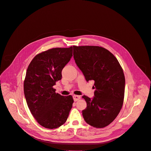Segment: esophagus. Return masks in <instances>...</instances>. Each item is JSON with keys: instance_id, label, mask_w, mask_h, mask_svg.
I'll use <instances>...</instances> for the list:
<instances>
[{"instance_id": "34e87169", "label": "esophagus", "mask_w": 151, "mask_h": 151, "mask_svg": "<svg viewBox=\"0 0 151 151\" xmlns=\"http://www.w3.org/2000/svg\"><path fill=\"white\" fill-rule=\"evenodd\" d=\"M73 98H74V100L75 101H77L81 99V96L78 95H74L73 96Z\"/></svg>"}]
</instances>
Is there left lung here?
Listing matches in <instances>:
<instances>
[{
  "label": "left lung",
  "instance_id": "obj_1",
  "mask_svg": "<svg viewBox=\"0 0 151 151\" xmlns=\"http://www.w3.org/2000/svg\"><path fill=\"white\" fill-rule=\"evenodd\" d=\"M74 58L87 81H94V97L83 96L87 107L84 120L95 128H104L115 119L123 106L125 79L116 58L101 47L73 46Z\"/></svg>",
  "mask_w": 151,
  "mask_h": 151
}]
</instances>
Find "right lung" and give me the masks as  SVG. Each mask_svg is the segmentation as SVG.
Listing matches in <instances>:
<instances>
[{
    "label": "right lung",
    "mask_w": 151,
    "mask_h": 151,
    "mask_svg": "<svg viewBox=\"0 0 151 151\" xmlns=\"http://www.w3.org/2000/svg\"><path fill=\"white\" fill-rule=\"evenodd\" d=\"M71 57L72 47L49 49L36 55L27 68L24 81L26 103L36 120L47 129L64 124L72 107V96H63L53 88Z\"/></svg>",
    "instance_id": "1"
}]
</instances>
